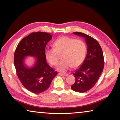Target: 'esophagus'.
Returning <instances> with one entry per match:
<instances>
[{
	"label": "esophagus",
	"instance_id": "esophagus-1",
	"mask_svg": "<svg viewBox=\"0 0 120 120\" xmlns=\"http://www.w3.org/2000/svg\"><path fill=\"white\" fill-rule=\"evenodd\" d=\"M59 75H60V76H68V74H63V73H59Z\"/></svg>",
	"mask_w": 120,
	"mask_h": 120
}]
</instances>
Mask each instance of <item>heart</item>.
Instances as JSON below:
<instances>
[{
  "instance_id": "obj_1",
  "label": "heart",
  "mask_w": 120,
  "mask_h": 120,
  "mask_svg": "<svg viewBox=\"0 0 120 120\" xmlns=\"http://www.w3.org/2000/svg\"><path fill=\"white\" fill-rule=\"evenodd\" d=\"M54 49H47L45 55L50 64L53 66L57 64L58 54L63 53L62 61L59 62L56 69L61 72H65L71 67L76 68L82 64L86 56V44L82 40H75L68 36H61L53 43Z\"/></svg>"
}]
</instances>
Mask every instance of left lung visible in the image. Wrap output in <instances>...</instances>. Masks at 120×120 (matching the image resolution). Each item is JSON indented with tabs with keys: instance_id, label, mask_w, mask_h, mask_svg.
<instances>
[{
	"instance_id": "8db88e82",
	"label": "left lung",
	"mask_w": 120,
	"mask_h": 120,
	"mask_svg": "<svg viewBox=\"0 0 120 120\" xmlns=\"http://www.w3.org/2000/svg\"><path fill=\"white\" fill-rule=\"evenodd\" d=\"M73 34L85 38L87 51L82 66L73 74L75 82L71 88L75 92L85 93L94 86L101 76L104 66V56L100 45L94 38L81 32Z\"/></svg>"
}]
</instances>
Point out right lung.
Returning a JSON list of instances; mask_svg holds the SVG:
<instances>
[{
	"label": "right lung",
	"instance_id": "add662e5",
	"mask_svg": "<svg viewBox=\"0 0 120 120\" xmlns=\"http://www.w3.org/2000/svg\"><path fill=\"white\" fill-rule=\"evenodd\" d=\"M52 38L45 32L32 33L21 41L14 54V65L19 79L26 89L35 94L46 90L58 74L49 66L45 55L46 45ZM28 56L36 58L31 66L26 64Z\"/></svg>",
	"mask_w": 120,
	"mask_h": 120
}]
</instances>
